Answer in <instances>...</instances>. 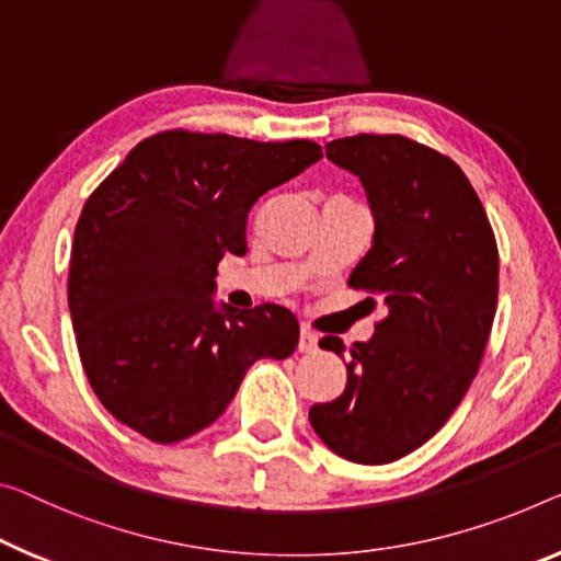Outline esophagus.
I'll return each mask as SVG.
<instances>
[{
  "mask_svg": "<svg viewBox=\"0 0 561 561\" xmlns=\"http://www.w3.org/2000/svg\"><path fill=\"white\" fill-rule=\"evenodd\" d=\"M298 351L300 353H313L318 351V335L310 331V329H300V339H298Z\"/></svg>",
  "mask_w": 561,
  "mask_h": 561,
  "instance_id": "1",
  "label": "esophagus"
}]
</instances>
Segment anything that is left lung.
Instances as JSON below:
<instances>
[{"label":"left lung","mask_w":561,"mask_h":561,"mask_svg":"<svg viewBox=\"0 0 561 561\" xmlns=\"http://www.w3.org/2000/svg\"><path fill=\"white\" fill-rule=\"evenodd\" d=\"M325 158L366 187L374 245L348 286L381 298L386 316L348 348L343 393L308 419L331 451L376 467L426 444L467 396L496 313L499 251L477 191L434 148L353 135L325 145ZM318 346L346 356L339 335Z\"/></svg>","instance_id":"obj_1"}]
</instances>
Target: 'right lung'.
I'll return each instance as SVG.
<instances>
[{"label": "right lung", "instance_id": "add662e5", "mask_svg": "<svg viewBox=\"0 0 561 561\" xmlns=\"http://www.w3.org/2000/svg\"><path fill=\"white\" fill-rule=\"evenodd\" d=\"M310 140L165 130L98 185L75 228L67 300L92 391L154 444L210 426L257 358H288V308L213 304L222 255L248 251L257 197L316 160Z\"/></svg>", "mask_w": 561, "mask_h": 561}]
</instances>
